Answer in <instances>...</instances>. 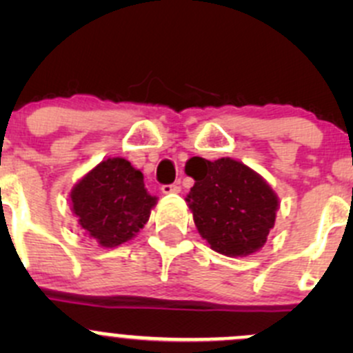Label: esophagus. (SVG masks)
Returning a JSON list of instances; mask_svg holds the SVG:
<instances>
[{"mask_svg": "<svg viewBox=\"0 0 353 353\" xmlns=\"http://www.w3.org/2000/svg\"><path fill=\"white\" fill-rule=\"evenodd\" d=\"M160 190H162V193L163 194H172V193H179L181 191V186L177 183H172V184H163L162 188H160Z\"/></svg>", "mask_w": 353, "mask_h": 353, "instance_id": "esophagus-1", "label": "esophagus"}]
</instances>
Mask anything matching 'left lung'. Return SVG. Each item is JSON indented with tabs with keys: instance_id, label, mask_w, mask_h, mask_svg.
I'll return each instance as SVG.
<instances>
[{
	"instance_id": "1",
	"label": "left lung",
	"mask_w": 353,
	"mask_h": 353,
	"mask_svg": "<svg viewBox=\"0 0 353 353\" xmlns=\"http://www.w3.org/2000/svg\"><path fill=\"white\" fill-rule=\"evenodd\" d=\"M186 172L196 183L188 196L194 223L210 248L227 256H248L266 243L275 225L279 199L244 163L193 157Z\"/></svg>"
}]
</instances>
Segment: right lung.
<instances>
[{
	"label": "right lung",
	"mask_w": 353,
	"mask_h": 353,
	"mask_svg": "<svg viewBox=\"0 0 353 353\" xmlns=\"http://www.w3.org/2000/svg\"><path fill=\"white\" fill-rule=\"evenodd\" d=\"M71 203L83 232L112 248L147 223L157 198L147 193L143 174L128 160L108 159L73 188Z\"/></svg>",
	"instance_id": "right-lung-1"
}]
</instances>
